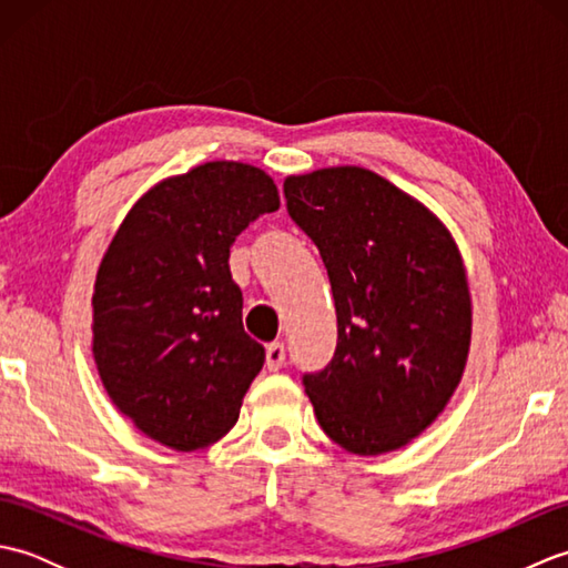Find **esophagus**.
<instances>
[{"label": "esophagus", "instance_id": "obj_1", "mask_svg": "<svg viewBox=\"0 0 568 568\" xmlns=\"http://www.w3.org/2000/svg\"><path fill=\"white\" fill-rule=\"evenodd\" d=\"M265 366H268V371H277L285 366V344L283 342H273L265 346Z\"/></svg>", "mask_w": 568, "mask_h": 568}]
</instances>
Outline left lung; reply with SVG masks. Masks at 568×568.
Listing matches in <instances>:
<instances>
[{
  "mask_svg": "<svg viewBox=\"0 0 568 568\" xmlns=\"http://www.w3.org/2000/svg\"><path fill=\"white\" fill-rule=\"evenodd\" d=\"M287 214L315 241L336 307V348L303 385L346 452L400 449L464 376L470 295L454 239L425 204L356 165L293 175Z\"/></svg>",
  "mask_w": 568,
  "mask_h": 568,
  "instance_id": "8db88e82",
  "label": "left lung"
}]
</instances>
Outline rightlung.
I'll return each mask as SVG.
<instances>
[{
	"label": "right lung",
	"mask_w": 568,
	"mask_h": 568,
	"mask_svg": "<svg viewBox=\"0 0 568 568\" xmlns=\"http://www.w3.org/2000/svg\"><path fill=\"white\" fill-rule=\"evenodd\" d=\"M281 207L261 168L212 161L143 195L100 263L92 354L112 403L178 452L234 427L265 348L241 322L229 248Z\"/></svg>",
	"instance_id": "obj_1"
}]
</instances>
